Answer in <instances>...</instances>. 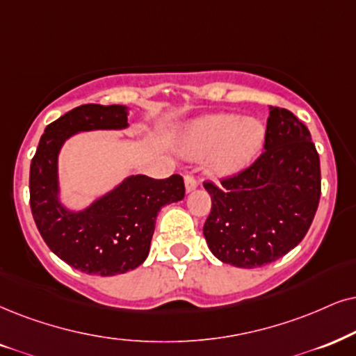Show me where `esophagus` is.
<instances>
[{"label":"esophagus","instance_id":"1","mask_svg":"<svg viewBox=\"0 0 356 356\" xmlns=\"http://www.w3.org/2000/svg\"><path fill=\"white\" fill-rule=\"evenodd\" d=\"M184 182H186V191H187V193L192 192V191H195L197 186H199V184H197V179L193 177V175H191V174L186 175V179H184Z\"/></svg>","mask_w":356,"mask_h":356}]
</instances>
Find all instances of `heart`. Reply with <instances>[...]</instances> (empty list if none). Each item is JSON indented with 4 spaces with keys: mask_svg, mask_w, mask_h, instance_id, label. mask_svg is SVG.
<instances>
[{
    "mask_svg": "<svg viewBox=\"0 0 356 356\" xmlns=\"http://www.w3.org/2000/svg\"><path fill=\"white\" fill-rule=\"evenodd\" d=\"M266 129L254 118L235 113L207 115L192 121L181 138V149L187 157L210 156L209 170L215 177L238 174L258 156Z\"/></svg>",
    "mask_w": 356,
    "mask_h": 356,
    "instance_id": "obj_1",
    "label": "heart"
}]
</instances>
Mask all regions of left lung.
Here are the masks:
<instances>
[{
    "instance_id": "8db88e82",
    "label": "left lung",
    "mask_w": 356,
    "mask_h": 356,
    "mask_svg": "<svg viewBox=\"0 0 356 356\" xmlns=\"http://www.w3.org/2000/svg\"><path fill=\"white\" fill-rule=\"evenodd\" d=\"M204 187L211 197L204 236L215 258L246 269L282 258L302 241L321 199V161L307 126L269 106L263 154L220 187Z\"/></svg>"
}]
</instances>
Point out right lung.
Listing matches in <instances>:
<instances>
[{
	"mask_svg": "<svg viewBox=\"0 0 356 356\" xmlns=\"http://www.w3.org/2000/svg\"><path fill=\"white\" fill-rule=\"evenodd\" d=\"M128 115L124 105L74 108L47 126L31 163V211L40 236L54 254L87 274L115 276L141 266L159 210L186 195L177 174L163 181L129 174L83 209L62 202L58 154L67 139L88 131H121L129 126Z\"/></svg>",
	"mask_w": 356,
	"mask_h": 356,
	"instance_id": "1",
	"label": "right lung"
}]
</instances>
